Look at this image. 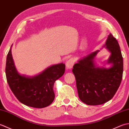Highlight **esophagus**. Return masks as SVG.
<instances>
[{
	"instance_id": "34e87169",
	"label": "esophagus",
	"mask_w": 129,
	"mask_h": 129,
	"mask_svg": "<svg viewBox=\"0 0 129 129\" xmlns=\"http://www.w3.org/2000/svg\"><path fill=\"white\" fill-rule=\"evenodd\" d=\"M75 63V60L73 58H71L68 60L67 62V68L68 69H70L73 68L74 64Z\"/></svg>"
}]
</instances>
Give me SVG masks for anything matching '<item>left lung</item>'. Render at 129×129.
Masks as SVG:
<instances>
[{
    "label": "left lung",
    "instance_id": "obj_1",
    "mask_svg": "<svg viewBox=\"0 0 129 129\" xmlns=\"http://www.w3.org/2000/svg\"><path fill=\"white\" fill-rule=\"evenodd\" d=\"M105 45L111 55L108 63L113 67L106 69L96 68L93 59L96 51L79 60L72 72L76 79L79 98L89 105H99L110 100L121 84L123 73V58L116 38L109 35Z\"/></svg>",
    "mask_w": 129,
    "mask_h": 129
}]
</instances>
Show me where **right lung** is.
I'll use <instances>...</instances> for the list:
<instances>
[{
	"label": "right lung",
	"mask_w": 129,
	"mask_h": 129,
	"mask_svg": "<svg viewBox=\"0 0 129 129\" xmlns=\"http://www.w3.org/2000/svg\"><path fill=\"white\" fill-rule=\"evenodd\" d=\"M65 70V64L61 63L47 68L34 77H26L16 71L11 49L7 55L5 74L8 85L20 103L32 108H43L50 105L55 98V81L61 77Z\"/></svg>",
	"instance_id": "add662e5"
}]
</instances>
